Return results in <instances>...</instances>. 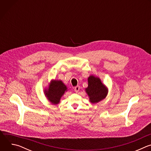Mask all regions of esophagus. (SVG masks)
<instances>
[{
	"mask_svg": "<svg viewBox=\"0 0 151 151\" xmlns=\"http://www.w3.org/2000/svg\"><path fill=\"white\" fill-rule=\"evenodd\" d=\"M79 88H80V87L79 85H77L76 87H75V88H74V90H75V91L76 92V93H78L79 91Z\"/></svg>",
	"mask_w": 151,
	"mask_h": 151,
	"instance_id": "obj_1",
	"label": "esophagus"
}]
</instances>
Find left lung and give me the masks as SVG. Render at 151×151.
Listing matches in <instances>:
<instances>
[{
  "mask_svg": "<svg viewBox=\"0 0 151 151\" xmlns=\"http://www.w3.org/2000/svg\"><path fill=\"white\" fill-rule=\"evenodd\" d=\"M88 96L90 101L95 104L103 100L108 93V88L103 84L101 79L94 75L88 78V87L85 89Z\"/></svg>",
  "mask_w": 151,
  "mask_h": 151,
  "instance_id": "1",
  "label": "left lung"
}]
</instances>
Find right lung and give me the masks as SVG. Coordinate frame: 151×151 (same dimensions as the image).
<instances>
[{"mask_svg": "<svg viewBox=\"0 0 151 151\" xmlns=\"http://www.w3.org/2000/svg\"><path fill=\"white\" fill-rule=\"evenodd\" d=\"M67 91V86L62 81L52 79L48 87L45 88L44 94L51 104H57L60 103L61 97Z\"/></svg>", "mask_w": 151, "mask_h": 151, "instance_id": "obj_1", "label": "right lung"}]
</instances>
